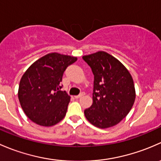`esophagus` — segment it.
Masks as SVG:
<instances>
[{"label": "esophagus", "instance_id": "1", "mask_svg": "<svg viewBox=\"0 0 161 161\" xmlns=\"http://www.w3.org/2000/svg\"><path fill=\"white\" fill-rule=\"evenodd\" d=\"M84 93H81V94H79V95H76V96H74V97H75L76 99H78V98H80V97H82V96H84Z\"/></svg>", "mask_w": 161, "mask_h": 161}]
</instances>
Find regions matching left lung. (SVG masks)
Listing matches in <instances>:
<instances>
[{
    "label": "left lung",
    "mask_w": 161,
    "mask_h": 161,
    "mask_svg": "<svg viewBox=\"0 0 161 161\" xmlns=\"http://www.w3.org/2000/svg\"><path fill=\"white\" fill-rule=\"evenodd\" d=\"M94 74L93 104L84 115L94 126L117 125L130 112L136 98L130 73L116 58L104 51L84 56Z\"/></svg>",
    "instance_id": "8db88e82"
}]
</instances>
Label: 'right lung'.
I'll use <instances>...</instances> for the list:
<instances>
[{
	"instance_id": "add662e5",
	"label": "right lung",
	"mask_w": 161,
	"mask_h": 161,
	"mask_svg": "<svg viewBox=\"0 0 161 161\" xmlns=\"http://www.w3.org/2000/svg\"><path fill=\"white\" fill-rule=\"evenodd\" d=\"M77 59L52 53L33 63L23 74L18 95L23 111L33 122L52 126L65 117L70 97L60 91V82L67 67Z\"/></svg>"
}]
</instances>
